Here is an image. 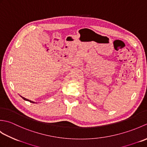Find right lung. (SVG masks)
<instances>
[{"instance_id": "1", "label": "right lung", "mask_w": 147, "mask_h": 147, "mask_svg": "<svg viewBox=\"0 0 147 147\" xmlns=\"http://www.w3.org/2000/svg\"><path fill=\"white\" fill-rule=\"evenodd\" d=\"M22 98H23V99H24V100H26V101H28V102H31V103H35L34 102H33V101H32V100H28V99H26V98H25L24 97H23V96H21Z\"/></svg>"}]
</instances>
